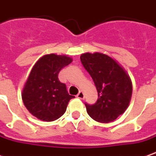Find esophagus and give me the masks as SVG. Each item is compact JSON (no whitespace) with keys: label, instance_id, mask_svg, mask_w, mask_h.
<instances>
[{"label":"esophagus","instance_id":"esophagus-1","mask_svg":"<svg viewBox=\"0 0 156 156\" xmlns=\"http://www.w3.org/2000/svg\"><path fill=\"white\" fill-rule=\"evenodd\" d=\"M77 97H78V99H81V100H83V99L84 98V94H83V91H79V93L77 94Z\"/></svg>","mask_w":156,"mask_h":156}]
</instances>
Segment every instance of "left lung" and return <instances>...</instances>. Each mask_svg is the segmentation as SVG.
Instances as JSON below:
<instances>
[{"label": "left lung", "instance_id": "obj_1", "mask_svg": "<svg viewBox=\"0 0 156 156\" xmlns=\"http://www.w3.org/2000/svg\"><path fill=\"white\" fill-rule=\"evenodd\" d=\"M80 60L98 92L95 104H85L88 114L102 123L116 120L131 101L133 85L129 75L116 60L101 52L83 53Z\"/></svg>", "mask_w": 156, "mask_h": 156}]
</instances>
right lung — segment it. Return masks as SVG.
Listing matches in <instances>:
<instances>
[{
	"instance_id": "1",
	"label": "right lung",
	"mask_w": 156,
	"mask_h": 156,
	"mask_svg": "<svg viewBox=\"0 0 156 156\" xmlns=\"http://www.w3.org/2000/svg\"><path fill=\"white\" fill-rule=\"evenodd\" d=\"M73 62L66 55L48 54L38 60L25 83L22 99L33 116L44 122H52L62 116L73 96L58 79L60 71Z\"/></svg>"
}]
</instances>
